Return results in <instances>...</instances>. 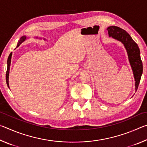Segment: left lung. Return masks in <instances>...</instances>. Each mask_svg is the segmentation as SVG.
<instances>
[{
  "label": "left lung",
  "instance_id": "obj_1",
  "mask_svg": "<svg viewBox=\"0 0 147 147\" xmlns=\"http://www.w3.org/2000/svg\"><path fill=\"white\" fill-rule=\"evenodd\" d=\"M109 37L121 41L127 52L128 59L132 69L135 79L136 91L138 88L141 75L143 73V63L140 56V51L137 43L124 30L118 26H111L107 28Z\"/></svg>",
  "mask_w": 147,
  "mask_h": 147
}]
</instances>
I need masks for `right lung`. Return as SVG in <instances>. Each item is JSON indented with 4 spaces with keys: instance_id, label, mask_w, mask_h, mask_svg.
<instances>
[{
    "instance_id": "right-lung-1",
    "label": "right lung",
    "mask_w": 147,
    "mask_h": 147,
    "mask_svg": "<svg viewBox=\"0 0 147 147\" xmlns=\"http://www.w3.org/2000/svg\"><path fill=\"white\" fill-rule=\"evenodd\" d=\"M26 36H22L20 40L19 41V43L17 44V47H18L20 45H21L23 41L26 40ZM11 55H12V53L9 54V55L8 56V61H7V71H6V84L8 85V87L9 88V83H8V80H9V67H10V64H11Z\"/></svg>"
}]
</instances>
